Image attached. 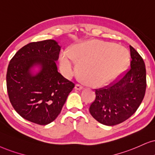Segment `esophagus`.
<instances>
[{
  "label": "esophagus",
  "instance_id": "obj_1",
  "mask_svg": "<svg viewBox=\"0 0 155 155\" xmlns=\"http://www.w3.org/2000/svg\"><path fill=\"white\" fill-rule=\"evenodd\" d=\"M75 89L76 90H78V91H80V90L83 89V87H82L81 85H80V84H76L75 86Z\"/></svg>",
  "mask_w": 155,
  "mask_h": 155
}]
</instances>
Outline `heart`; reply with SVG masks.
Instances as JSON below:
<instances>
[{"mask_svg": "<svg viewBox=\"0 0 155 155\" xmlns=\"http://www.w3.org/2000/svg\"><path fill=\"white\" fill-rule=\"evenodd\" d=\"M74 61L84 82L91 86H101L117 77L129 61L127 51L112 43L91 40L70 47L59 55V68L66 77L74 75Z\"/></svg>", "mask_w": 155, "mask_h": 155, "instance_id": "obj_1", "label": "heart"}]
</instances>
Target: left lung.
<instances>
[{
	"label": "left lung",
	"mask_w": 155,
	"mask_h": 155,
	"mask_svg": "<svg viewBox=\"0 0 155 155\" xmlns=\"http://www.w3.org/2000/svg\"><path fill=\"white\" fill-rule=\"evenodd\" d=\"M130 68L110 87L95 91V101L89 107L91 116L101 124L114 126L134 114L144 99L146 68L138 52L130 46Z\"/></svg>",
	"instance_id": "obj_1"
}]
</instances>
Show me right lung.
I'll return each instance as SVG.
<instances>
[{
	"mask_svg": "<svg viewBox=\"0 0 155 155\" xmlns=\"http://www.w3.org/2000/svg\"><path fill=\"white\" fill-rule=\"evenodd\" d=\"M61 46L52 39L25 45L10 61L6 84L11 104L31 122L50 124L58 116L74 87L58 72Z\"/></svg>",
	"mask_w": 155,
	"mask_h": 155,
	"instance_id": "right-lung-1",
	"label": "right lung"
}]
</instances>
